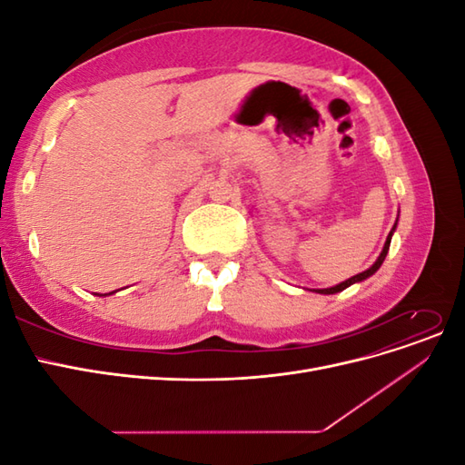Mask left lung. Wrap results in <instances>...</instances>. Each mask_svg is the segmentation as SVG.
Returning a JSON list of instances; mask_svg holds the SVG:
<instances>
[{"label":"left lung","mask_w":465,"mask_h":465,"mask_svg":"<svg viewBox=\"0 0 465 465\" xmlns=\"http://www.w3.org/2000/svg\"><path fill=\"white\" fill-rule=\"evenodd\" d=\"M396 231V224H393V229H391V232ZM391 232L388 234V238H386V244H384V250H382V254L378 256V260L374 262V265L372 267H369L367 272H362V273H359V275H353L351 279H347V281H343V283H340V285H335V287H330V289H318L316 292H322V294H333V292H340V291H343V289H347L349 285H353V283H359V281H362V279H367V277H371L374 272H378V267L382 265V262H384V258H386V254H388V250H390V242H391Z\"/></svg>","instance_id":"left-lung-1"}]
</instances>
